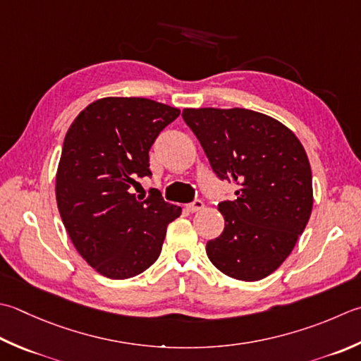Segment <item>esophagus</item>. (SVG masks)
Here are the masks:
<instances>
[{"instance_id":"34e87169","label":"esophagus","mask_w":361,"mask_h":361,"mask_svg":"<svg viewBox=\"0 0 361 361\" xmlns=\"http://www.w3.org/2000/svg\"><path fill=\"white\" fill-rule=\"evenodd\" d=\"M203 208H204V203L202 200H195V202L188 204V209L190 211V213H197V211H200Z\"/></svg>"}]
</instances>
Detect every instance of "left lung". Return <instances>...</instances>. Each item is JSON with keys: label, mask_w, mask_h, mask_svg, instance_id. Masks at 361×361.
<instances>
[{"label": "left lung", "mask_w": 361, "mask_h": 361, "mask_svg": "<svg viewBox=\"0 0 361 361\" xmlns=\"http://www.w3.org/2000/svg\"><path fill=\"white\" fill-rule=\"evenodd\" d=\"M194 131L221 180L236 183V199L219 203L225 227L207 244L222 274L257 281L293 252L313 209L312 167L298 136L266 114L244 108H186Z\"/></svg>", "instance_id": "8db88e82"}]
</instances>
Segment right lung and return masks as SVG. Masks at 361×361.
Here are the masks:
<instances>
[{
	"label": "right lung",
	"mask_w": 361,
	"mask_h": 361,
	"mask_svg": "<svg viewBox=\"0 0 361 361\" xmlns=\"http://www.w3.org/2000/svg\"><path fill=\"white\" fill-rule=\"evenodd\" d=\"M180 109L139 97H104L70 125L56 172V202L70 239L89 266L131 279L158 259L180 207L158 190L131 192L152 176L148 150Z\"/></svg>",
	"instance_id": "right-lung-1"
}]
</instances>
